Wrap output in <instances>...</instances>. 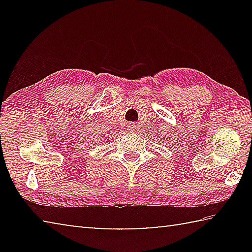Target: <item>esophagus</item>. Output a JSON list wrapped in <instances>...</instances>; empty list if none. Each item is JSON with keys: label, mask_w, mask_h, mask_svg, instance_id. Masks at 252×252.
I'll list each match as a JSON object with an SVG mask.
<instances>
[{"label": "esophagus", "mask_w": 252, "mask_h": 252, "mask_svg": "<svg viewBox=\"0 0 252 252\" xmlns=\"http://www.w3.org/2000/svg\"><path fill=\"white\" fill-rule=\"evenodd\" d=\"M126 129L129 130V132H134V131H135V129H136V126H135V123H130V125L127 126Z\"/></svg>", "instance_id": "34e87169"}]
</instances>
